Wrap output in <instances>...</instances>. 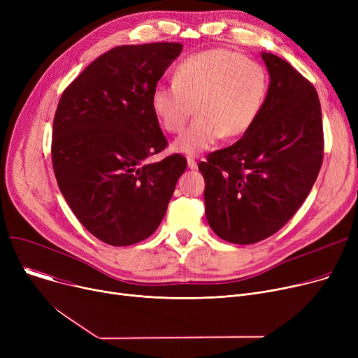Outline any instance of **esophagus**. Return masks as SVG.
Returning a JSON list of instances; mask_svg holds the SVG:
<instances>
[{"instance_id":"1","label":"esophagus","mask_w":358,"mask_h":358,"mask_svg":"<svg viewBox=\"0 0 358 358\" xmlns=\"http://www.w3.org/2000/svg\"><path fill=\"white\" fill-rule=\"evenodd\" d=\"M187 165H189L190 169H197V161L193 157L187 158Z\"/></svg>"}]
</instances>
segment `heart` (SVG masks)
<instances>
[{
    "instance_id": "heart-1",
    "label": "heart",
    "mask_w": 358,
    "mask_h": 358,
    "mask_svg": "<svg viewBox=\"0 0 358 358\" xmlns=\"http://www.w3.org/2000/svg\"><path fill=\"white\" fill-rule=\"evenodd\" d=\"M268 92V75L261 64L236 52L212 49L180 62L174 83L158 84L150 106L168 134H178L194 111L197 119L173 149L194 155L224 138H238L252 127Z\"/></svg>"
}]
</instances>
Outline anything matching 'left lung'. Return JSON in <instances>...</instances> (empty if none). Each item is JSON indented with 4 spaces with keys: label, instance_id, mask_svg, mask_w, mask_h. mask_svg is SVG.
Segmentation results:
<instances>
[{
    "label": "left lung",
    "instance_id": "8db88e82",
    "mask_svg": "<svg viewBox=\"0 0 358 358\" xmlns=\"http://www.w3.org/2000/svg\"><path fill=\"white\" fill-rule=\"evenodd\" d=\"M270 87L252 127L199 164L206 217L228 242L274 235L306 200L324 159L322 111L315 87L289 62L262 52Z\"/></svg>",
    "mask_w": 358,
    "mask_h": 358
}]
</instances>
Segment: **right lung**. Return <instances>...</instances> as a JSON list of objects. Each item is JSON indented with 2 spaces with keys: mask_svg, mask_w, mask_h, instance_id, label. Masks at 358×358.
<instances>
[{
  "mask_svg": "<svg viewBox=\"0 0 358 358\" xmlns=\"http://www.w3.org/2000/svg\"><path fill=\"white\" fill-rule=\"evenodd\" d=\"M182 45L113 48L62 92L52 130L59 190L83 227L113 247L152 235L165 216L187 159H145L168 145L150 94Z\"/></svg>",
  "mask_w": 358,
  "mask_h": 358,
  "instance_id": "1",
  "label": "right lung"
}]
</instances>
